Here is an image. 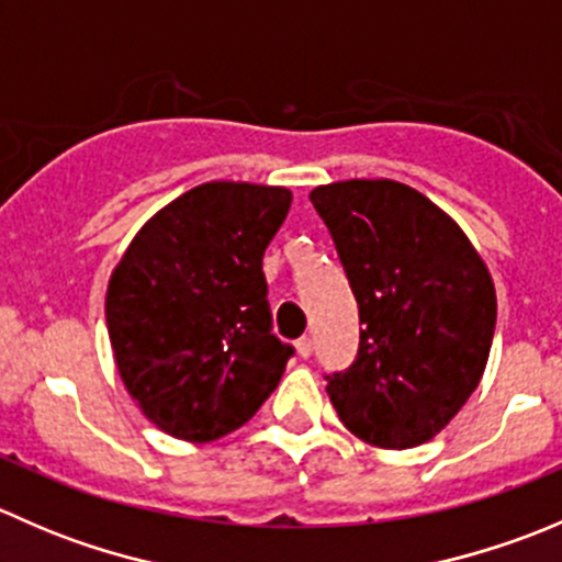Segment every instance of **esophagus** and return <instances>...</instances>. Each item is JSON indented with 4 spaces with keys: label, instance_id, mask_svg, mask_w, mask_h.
Segmentation results:
<instances>
[{
    "label": "esophagus",
    "instance_id": "1",
    "mask_svg": "<svg viewBox=\"0 0 562 562\" xmlns=\"http://www.w3.org/2000/svg\"><path fill=\"white\" fill-rule=\"evenodd\" d=\"M296 353L302 356V359H307V356L313 353V339H310V337L296 339Z\"/></svg>",
    "mask_w": 562,
    "mask_h": 562
}]
</instances>
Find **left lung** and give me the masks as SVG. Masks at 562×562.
I'll list each match as a JSON object with an SVG mask.
<instances>
[{"label": "left lung", "instance_id": "left-lung-1", "mask_svg": "<svg viewBox=\"0 0 562 562\" xmlns=\"http://www.w3.org/2000/svg\"><path fill=\"white\" fill-rule=\"evenodd\" d=\"M359 302V356L328 375L339 422L378 449L432 440L484 375L497 299L486 263L427 195L391 179L310 192Z\"/></svg>", "mask_w": 562, "mask_h": 562}]
</instances>
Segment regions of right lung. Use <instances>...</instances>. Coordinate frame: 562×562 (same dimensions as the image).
Returning <instances> with one entry per match:
<instances>
[{
	"mask_svg": "<svg viewBox=\"0 0 562 562\" xmlns=\"http://www.w3.org/2000/svg\"><path fill=\"white\" fill-rule=\"evenodd\" d=\"M291 190L206 181L155 214L130 241L105 293L113 359L144 416L209 443L258 413L291 345L271 334L263 252Z\"/></svg>",
	"mask_w": 562,
	"mask_h": 562,
	"instance_id": "add662e5",
	"label": "right lung"
}]
</instances>
